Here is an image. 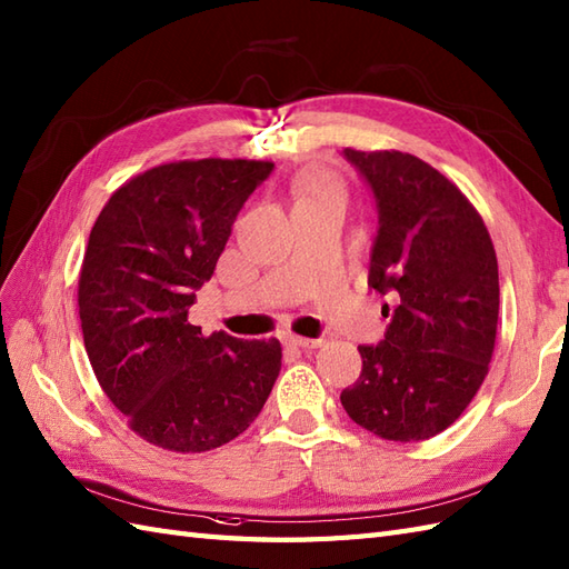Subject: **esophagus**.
I'll return each mask as SVG.
<instances>
[{
	"label": "esophagus",
	"mask_w": 569,
	"mask_h": 569,
	"mask_svg": "<svg viewBox=\"0 0 569 569\" xmlns=\"http://www.w3.org/2000/svg\"><path fill=\"white\" fill-rule=\"evenodd\" d=\"M286 341L290 347H298V349H317V347H322V339H310V337H296V335H290V337H286Z\"/></svg>",
	"instance_id": "esophagus-1"
}]
</instances>
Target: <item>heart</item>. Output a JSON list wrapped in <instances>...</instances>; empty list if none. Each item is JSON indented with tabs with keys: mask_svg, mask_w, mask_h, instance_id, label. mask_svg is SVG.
Returning <instances> with one entry per match:
<instances>
[{
	"mask_svg": "<svg viewBox=\"0 0 569 569\" xmlns=\"http://www.w3.org/2000/svg\"><path fill=\"white\" fill-rule=\"evenodd\" d=\"M325 191H332V183H329L327 177H320V174L306 177L298 187V201H302V198L317 196V193H325Z\"/></svg>",
	"mask_w": 569,
	"mask_h": 569,
	"instance_id": "b5f03b06",
	"label": "heart"
}]
</instances>
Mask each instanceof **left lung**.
<instances>
[{
    "label": "left lung",
    "mask_w": 569,
    "mask_h": 569,
    "mask_svg": "<svg viewBox=\"0 0 569 569\" xmlns=\"http://www.w3.org/2000/svg\"><path fill=\"white\" fill-rule=\"evenodd\" d=\"M371 189L368 286L390 296L380 345H361L347 415L388 441H425L463 415L490 366L499 315L495 247L478 210L419 157L345 150Z\"/></svg>",
    "instance_id": "8db88e82"
}]
</instances>
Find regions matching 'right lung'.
I'll return each instance as SVG.
<instances>
[{
  "label": "right lung",
  "instance_id": "right-lung-1",
  "mask_svg": "<svg viewBox=\"0 0 569 569\" xmlns=\"http://www.w3.org/2000/svg\"><path fill=\"white\" fill-rule=\"evenodd\" d=\"M271 162L196 160L148 169L103 206L79 273L89 363L130 429L177 453L240 436L281 371L279 339L201 335L196 290Z\"/></svg>",
  "mask_w": 569,
  "mask_h": 569
}]
</instances>
